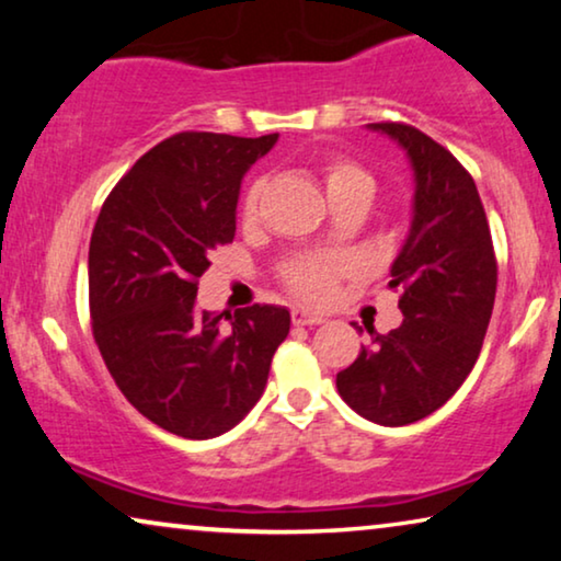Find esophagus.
Segmentation results:
<instances>
[{
    "label": "esophagus",
    "instance_id": "1",
    "mask_svg": "<svg viewBox=\"0 0 561 561\" xmlns=\"http://www.w3.org/2000/svg\"><path fill=\"white\" fill-rule=\"evenodd\" d=\"M290 317H294V324H298V327H313V324H321V321H324L321 313H313L309 309H304V306H294Z\"/></svg>",
    "mask_w": 561,
    "mask_h": 561
}]
</instances>
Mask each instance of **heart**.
<instances>
[{"label": "heart", "instance_id": "heart-1", "mask_svg": "<svg viewBox=\"0 0 561 561\" xmlns=\"http://www.w3.org/2000/svg\"><path fill=\"white\" fill-rule=\"evenodd\" d=\"M324 188L327 196H340L350 194V191H357V194L373 196V179L370 173H365L363 168L355 163H347V160H332V163L324 165ZM257 198H260V183H252L248 196L242 202V217L252 219L257 211ZM342 263L336 260H296L286 267V280L288 286L301 294L304 298H311V301H324V298L332 294L336 273L342 271Z\"/></svg>", "mask_w": 561, "mask_h": 561}]
</instances>
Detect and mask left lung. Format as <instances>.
Returning a JSON list of instances; mask_svg holds the SVG:
<instances>
[{
  "label": "left lung",
  "mask_w": 561,
  "mask_h": 561,
  "mask_svg": "<svg viewBox=\"0 0 561 561\" xmlns=\"http://www.w3.org/2000/svg\"><path fill=\"white\" fill-rule=\"evenodd\" d=\"M388 135L413 171L411 227L390 265L403 321L336 373L342 401L380 426H405L442 409L478 363L495 304L497 265L478 186L459 160L416 127L367 125ZM363 332V329H359Z\"/></svg>",
  "instance_id": "left-lung-1"
}]
</instances>
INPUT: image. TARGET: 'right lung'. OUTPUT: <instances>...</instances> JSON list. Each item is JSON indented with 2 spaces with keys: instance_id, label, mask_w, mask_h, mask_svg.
Here are the masks:
<instances>
[{
  "instance_id": "1",
  "label": "right lung",
  "mask_w": 561,
  "mask_h": 561,
  "mask_svg": "<svg viewBox=\"0 0 561 561\" xmlns=\"http://www.w3.org/2000/svg\"><path fill=\"white\" fill-rule=\"evenodd\" d=\"M275 142L168 137L112 188L91 232L89 309L106 370L145 419L183 439L240 424L288 336L286 306L255 304L234 317L196 309L211 250L234 240L244 173Z\"/></svg>"
}]
</instances>
